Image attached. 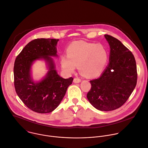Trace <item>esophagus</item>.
<instances>
[{
	"label": "esophagus",
	"mask_w": 148,
	"mask_h": 148,
	"mask_svg": "<svg viewBox=\"0 0 148 148\" xmlns=\"http://www.w3.org/2000/svg\"><path fill=\"white\" fill-rule=\"evenodd\" d=\"M80 82H81V79H79V77H75L73 79V82L75 83H80Z\"/></svg>",
	"instance_id": "esophagus-1"
}]
</instances>
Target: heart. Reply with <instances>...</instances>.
Returning <instances> with one entry per match:
<instances>
[{
  "instance_id": "1",
  "label": "heart",
  "mask_w": 148,
  "mask_h": 148,
  "mask_svg": "<svg viewBox=\"0 0 148 148\" xmlns=\"http://www.w3.org/2000/svg\"><path fill=\"white\" fill-rule=\"evenodd\" d=\"M66 55L61 61L63 69L72 73L79 65L81 73L88 77L100 75L109 57L108 50L103 46L84 41L72 43L67 49Z\"/></svg>"
}]
</instances>
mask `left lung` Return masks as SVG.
Listing matches in <instances>:
<instances>
[{"mask_svg": "<svg viewBox=\"0 0 148 148\" xmlns=\"http://www.w3.org/2000/svg\"><path fill=\"white\" fill-rule=\"evenodd\" d=\"M110 46L109 62L101 76L90 80L87 94L90 103L101 111L121 107L128 99L137 82L135 60L132 53L116 38L105 35Z\"/></svg>", "mask_w": 148, "mask_h": 148, "instance_id": "1", "label": "left lung"}]
</instances>
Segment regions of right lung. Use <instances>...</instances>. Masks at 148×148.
I'll list each match as a JSON object with an SVG mask.
<instances>
[{"instance_id":"add662e5","label":"right lung","mask_w":148,"mask_h":148,"mask_svg":"<svg viewBox=\"0 0 148 148\" xmlns=\"http://www.w3.org/2000/svg\"><path fill=\"white\" fill-rule=\"evenodd\" d=\"M59 39H36L28 43L17 56L14 66V87L17 94L31 110L39 113L53 111L62 100L73 78L64 79L55 69L51 56H57L56 46ZM43 58L49 69L46 76L35 83L30 75L34 60Z\"/></svg>"}]
</instances>
